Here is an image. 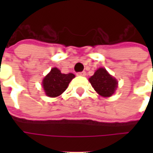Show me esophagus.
Listing matches in <instances>:
<instances>
[{
  "mask_svg": "<svg viewBox=\"0 0 153 153\" xmlns=\"http://www.w3.org/2000/svg\"><path fill=\"white\" fill-rule=\"evenodd\" d=\"M77 76H86V72L85 71H81V72H77V74H76Z\"/></svg>",
  "mask_w": 153,
  "mask_h": 153,
  "instance_id": "1",
  "label": "esophagus"
}]
</instances>
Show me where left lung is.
<instances>
[{
	"mask_svg": "<svg viewBox=\"0 0 153 153\" xmlns=\"http://www.w3.org/2000/svg\"><path fill=\"white\" fill-rule=\"evenodd\" d=\"M89 82L94 90L103 97H110L117 88V81L104 68H99L89 78Z\"/></svg>",
	"mask_w": 153,
	"mask_h": 153,
	"instance_id": "left-lung-1",
	"label": "left lung"
}]
</instances>
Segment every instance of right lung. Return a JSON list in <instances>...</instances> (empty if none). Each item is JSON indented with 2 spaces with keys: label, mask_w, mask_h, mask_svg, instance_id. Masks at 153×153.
Instances as JSON below:
<instances>
[{
  "label": "right lung",
  "mask_w": 153,
  "mask_h": 153,
  "mask_svg": "<svg viewBox=\"0 0 153 153\" xmlns=\"http://www.w3.org/2000/svg\"><path fill=\"white\" fill-rule=\"evenodd\" d=\"M74 77V74H63L58 68H53L42 81V87L46 94L52 98L60 95L63 92L65 91Z\"/></svg>",
  "instance_id": "right-lung-1"
}]
</instances>
